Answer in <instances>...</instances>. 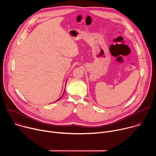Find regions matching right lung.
Listing matches in <instances>:
<instances>
[{
	"label": "right lung",
	"instance_id": "right-lung-1",
	"mask_svg": "<svg viewBox=\"0 0 156 156\" xmlns=\"http://www.w3.org/2000/svg\"><path fill=\"white\" fill-rule=\"evenodd\" d=\"M63 94H64V92H63ZM62 96H63V95H62ZM62 96H61V97H60V98H59V99H58L57 101H59V100L61 99V98L62 97Z\"/></svg>",
	"mask_w": 156,
	"mask_h": 156
}]
</instances>
